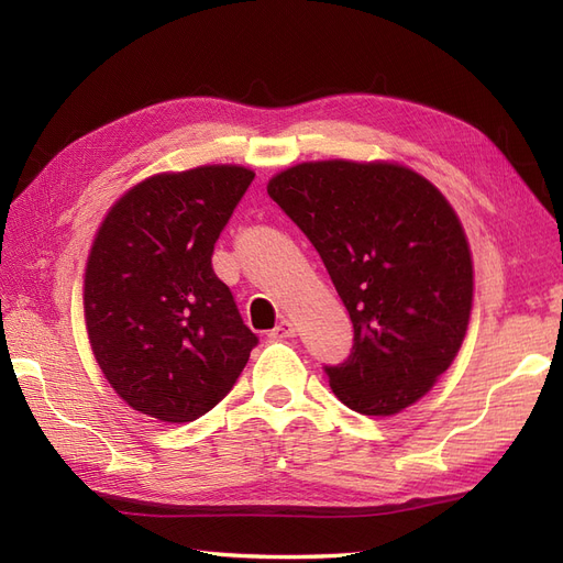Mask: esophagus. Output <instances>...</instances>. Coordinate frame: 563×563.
Here are the masks:
<instances>
[{"mask_svg":"<svg viewBox=\"0 0 563 563\" xmlns=\"http://www.w3.org/2000/svg\"><path fill=\"white\" fill-rule=\"evenodd\" d=\"M296 323L291 319H282L275 329L269 331L272 340H282V338H294L296 335Z\"/></svg>","mask_w":563,"mask_h":563,"instance_id":"34e87169","label":"esophagus"}]
</instances>
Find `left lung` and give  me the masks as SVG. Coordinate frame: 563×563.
Returning a JSON list of instances; mask_svg holds the SVG:
<instances>
[{
  "instance_id": "left-lung-1",
  "label": "left lung",
  "mask_w": 563,
  "mask_h": 563,
  "mask_svg": "<svg viewBox=\"0 0 563 563\" xmlns=\"http://www.w3.org/2000/svg\"><path fill=\"white\" fill-rule=\"evenodd\" d=\"M267 195L308 236L354 327L350 356L323 366L333 395L395 416L437 383L463 345L472 255L446 197L389 162H305Z\"/></svg>"
}]
</instances>
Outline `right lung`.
Returning <instances> with one entry per match:
<instances>
[{"label": "right lung", "instance_id": "1", "mask_svg": "<svg viewBox=\"0 0 563 563\" xmlns=\"http://www.w3.org/2000/svg\"><path fill=\"white\" fill-rule=\"evenodd\" d=\"M253 176L234 164L152 176L100 223L84 272V317L100 371L133 411L197 420L258 345L211 265Z\"/></svg>", "mask_w": 563, "mask_h": 563}]
</instances>
